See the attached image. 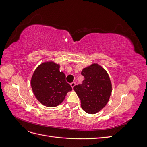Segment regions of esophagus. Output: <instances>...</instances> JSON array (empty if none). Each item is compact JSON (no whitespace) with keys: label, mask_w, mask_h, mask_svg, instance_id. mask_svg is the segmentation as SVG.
<instances>
[{"label":"esophagus","mask_w":147,"mask_h":147,"mask_svg":"<svg viewBox=\"0 0 147 147\" xmlns=\"http://www.w3.org/2000/svg\"><path fill=\"white\" fill-rule=\"evenodd\" d=\"M75 84H76V83H75V82H72V83L70 84V85H71V86H72V88H74V87L75 86Z\"/></svg>","instance_id":"34e87169"}]
</instances>
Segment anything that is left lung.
<instances>
[{
    "label": "left lung",
    "mask_w": 147,
    "mask_h": 147,
    "mask_svg": "<svg viewBox=\"0 0 147 147\" xmlns=\"http://www.w3.org/2000/svg\"><path fill=\"white\" fill-rule=\"evenodd\" d=\"M82 84L74 87L81 100V107L88 113L95 114L107 104L112 92V83L106 70L97 64L84 68Z\"/></svg>",
    "instance_id": "left-lung-1"
}]
</instances>
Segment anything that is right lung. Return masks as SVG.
<instances>
[{"label": "right lung", "instance_id": "add662e5", "mask_svg": "<svg viewBox=\"0 0 147 147\" xmlns=\"http://www.w3.org/2000/svg\"><path fill=\"white\" fill-rule=\"evenodd\" d=\"M60 65L54 62H45L35 70L30 83L37 99L48 107L57 106L72 88L65 81V75L59 71Z\"/></svg>", "mask_w": 147, "mask_h": 147}]
</instances>
